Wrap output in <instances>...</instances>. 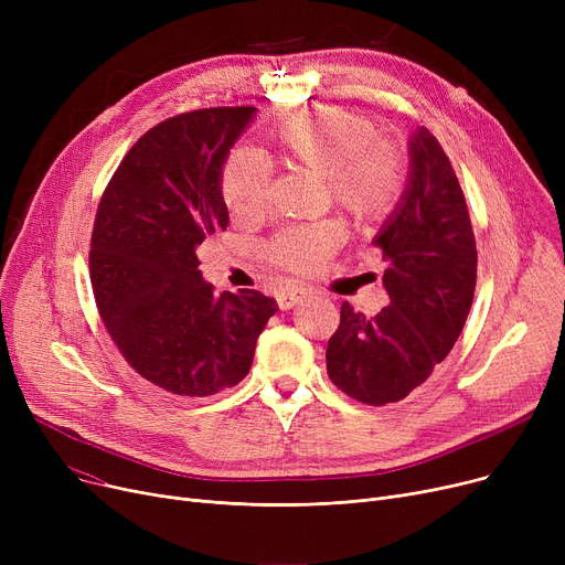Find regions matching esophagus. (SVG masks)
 <instances>
[{"label":"esophagus","mask_w":565,"mask_h":565,"mask_svg":"<svg viewBox=\"0 0 565 565\" xmlns=\"http://www.w3.org/2000/svg\"><path fill=\"white\" fill-rule=\"evenodd\" d=\"M311 295V290L309 288H300V286H288V288H284L279 295H277V305H279V309H292L295 305H300L302 300H307Z\"/></svg>","instance_id":"34e87169"}]
</instances>
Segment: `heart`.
Returning <instances> with one entry per match:
<instances>
[{
	"mask_svg": "<svg viewBox=\"0 0 565 565\" xmlns=\"http://www.w3.org/2000/svg\"><path fill=\"white\" fill-rule=\"evenodd\" d=\"M281 156L307 171L328 178L334 201L360 222L387 220L407 188V160L401 148L377 139L366 116L341 107H316L292 114L275 130ZM270 167L252 151H235L222 169V199L228 213L249 220L265 211ZM343 243L339 222L290 226L267 247L286 270L311 275Z\"/></svg>",
	"mask_w": 565,
	"mask_h": 565,
	"instance_id": "b5f03b06",
	"label": "heart"
}]
</instances>
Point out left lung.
Masks as SVG:
<instances>
[{"label": "left lung", "mask_w": 565, "mask_h": 565, "mask_svg": "<svg viewBox=\"0 0 565 565\" xmlns=\"http://www.w3.org/2000/svg\"><path fill=\"white\" fill-rule=\"evenodd\" d=\"M387 270L390 307L366 318L343 302L328 343V375L366 405L403 401L458 341L477 288V241L458 175L435 135L409 137V178L373 237Z\"/></svg>", "instance_id": "8db88e82"}]
</instances>
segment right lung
I'll return each mask as SVG.
<instances>
[{
  "instance_id": "obj_1",
  "label": "right lung",
  "mask_w": 565,
  "mask_h": 565,
  "mask_svg": "<svg viewBox=\"0 0 565 565\" xmlns=\"http://www.w3.org/2000/svg\"><path fill=\"white\" fill-rule=\"evenodd\" d=\"M256 107L178 114L148 130L100 199L88 273L105 328L126 362L175 396L241 382L277 311L258 290L222 292L196 249L228 224L222 167Z\"/></svg>"
}]
</instances>
